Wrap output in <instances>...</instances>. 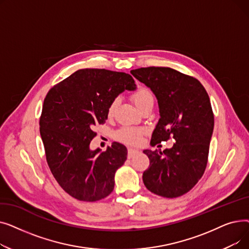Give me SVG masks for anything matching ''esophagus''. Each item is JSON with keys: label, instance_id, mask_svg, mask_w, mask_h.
Listing matches in <instances>:
<instances>
[{"label": "esophagus", "instance_id": "1", "mask_svg": "<svg viewBox=\"0 0 249 249\" xmlns=\"http://www.w3.org/2000/svg\"><path fill=\"white\" fill-rule=\"evenodd\" d=\"M139 151L137 149H133V148H129L128 149V159H132L135 154H137Z\"/></svg>", "mask_w": 249, "mask_h": 249}]
</instances>
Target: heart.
Masks as SVG:
<instances>
[{"instance_id":"heart-1","label":"heart","mask_w":249,"mask_h":249,"mask_svg":"<svg viewBox=\"0 0 249 249\" xmlns=\"http://www.w3.org/2000/svg\"><path fill=\"white\" fill-rule=\"evenodd\" d=\"M131 99L139 110L148 106V105H153L154 103V96L152 91L148 88L142 86L138 87L133 91L131 94ZM118 105H119V98H115L111 101L107 110V115L109 117H112L115 114ZM144 134L145 130L143 128L123 126L117 130L114 136L117 140L125 143V144L138 145L141 143L142 137Z\"/></svg>"}]
</instances>
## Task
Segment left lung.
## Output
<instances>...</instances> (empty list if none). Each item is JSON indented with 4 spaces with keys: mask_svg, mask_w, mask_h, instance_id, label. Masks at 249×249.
<instances>
[{
    "mask_svg": "<svg viewBox=\"0 0 249 249\" xmlns=\"http://www.w3.org/2000/svg\"><path fill=\"white\" fill-rule=\"evenodd\" d=\"M131 73L150 88L159 102L160 118L150 144L171 137L176 141L163 151L143 150L150 161L143 182L155 195L180 197L195 187L207 166L214 129L210 98L197 78L171 68H141Z\"/></svg>",
    "mask_w": 249,
    "mask_h": 249,
    "instance_id": "left-lung-1",
    "label": "left lung"
}]
</instances>
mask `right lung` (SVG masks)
Here are the masks:
<instances>
[{
	"instance_id": "1",
	"label": "right lung",
	"mask_w": 249,
	"mask_h": 249,
	"mask_svg": "<svg viewBox=\"0 0 249 249\" xmlns=\"http://www.w3.org/2000/svg\"><path fill=\"white\" fill-rule=\"evenodd\" d=\"M136 89L125 72L100 69L78 70L47 93L39 120L50 171L72 198L96 202L106 198L115 185V173L127 159V148L113 142L106 151L90 150L97 135L94 126L108 119L113 99Z\"/></svg>"
}]
</instances>
